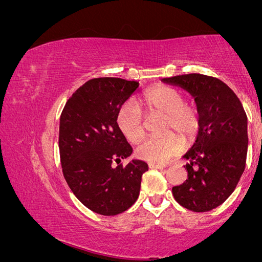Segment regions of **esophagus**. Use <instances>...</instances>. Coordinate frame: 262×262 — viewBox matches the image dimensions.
<instances>
[{"label":"esophagus","instance_id":"1","mask_svg":"<svg viewBox=\"0 0 262 262\" xmlns=\"http://www.w3.org/2000/svg\"><path fill=\"white\" fill-rule=\"evenodd\" d=\"M148 166H149V168H157V169H165V168H166V166H165V165H160V164H154V163L149 164Z\"/></svg>","mask_w":262,"mask_h":262}]
</instances>
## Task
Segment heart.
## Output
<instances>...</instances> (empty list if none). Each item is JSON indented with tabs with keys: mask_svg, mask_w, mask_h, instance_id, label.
Returning a JSON list of instances; mask_svg holds the SVG:
<instances>
[{
	"mask_svg": "<svg viewBox=\"0 0 262 262\" xmlns=\"http://www.w3.org/2000/svg\"><path fill=\"white\" fill-rule=\"evenodd\" d=\"M147 115H161L159 132L156 138L146 139L135 149L136 157L150 163H164L182 152L184 140H192L200 129L201 114L197 105L184 101V95L174 88L154 85L145 91L139 105L126 102L117 112L116 122L120 132L132 143L139 142L145 135L142 112ZM174 131V133L170 132Z\"/></svg>",
	"mask_w": 262,
	"mask_h": 262,
	"instance_id": "1",
	"label": "heart"
}]
</instances>
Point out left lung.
I'll use <instances>...</instances> for the list:
<instances>
[{
  "label": "left lung",
  "instance_id": "left-lung-1",
  "mask_svg": "<svg viewBox=\"0 0 262 262\" xmlns=\"http://www.w3.org/2000/svg\"><path fill=\"white\" fill-rule=\"evenodd\" d=\"M193 96L201 114L196 142L183 158L187 179L173 186L174 200L194 212L217 208L233 193L246 167L247 115L240 99L215 77L189 73L161 79Z\"/></svg>",
  "mask_w": 262,
  "mask_h": 262
}]
</instances>
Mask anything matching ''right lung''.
Here are the masks:
<instances>
[{"label": "right lung", "mask_w": 262, "mask_h": 262, "mask_svg": "<svg viewBox=\"0 0 262 262\" xmlns=\"http://www.w3.org/2000/svg\"><path fill=\"white\" fill-rule=\"evenodd\" d=\"M138 86L114 77L90 79L72 94L60 115L62 174L80 203L103 216L119 215L135 203L148 169L142 160L120 164L133 148L117 127V112Z\"/></svg>", "instance_id": "right-lung-1"}]
</instances>
